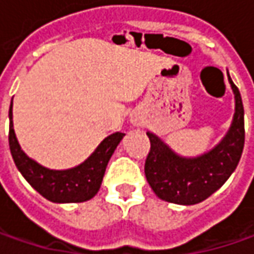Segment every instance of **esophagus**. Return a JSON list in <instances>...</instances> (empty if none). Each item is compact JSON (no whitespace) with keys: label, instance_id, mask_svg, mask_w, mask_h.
I'll return each mask as SVG.
<instances>
[{"label":"esophagus","instance_id":"obj_1","mask_svg":"<svg viewBox=\"0 0 254 254\" xmlns=\"http://www.w3.org/2000/svg\"><path fill=\"white\" fill-rule=\"evenodd\" d=\"M131 123L134 124V126H141L142 124V119L140 117V116H137V114H134V116H131Z\"/></svg>","mask_w":254,"mask_h":254}]
</instances>
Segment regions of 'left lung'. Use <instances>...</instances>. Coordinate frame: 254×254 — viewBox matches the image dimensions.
Wrapping results in <instances>:
<instances>
[{"mask_svg": "<svg viewBox=\"0 0 254 254\" xmlns=\"http://www.w3.org/2000/svg\"><path fill=\"white\" fill-rule=\"evenodd\" d=\"M229 76V73H228ZM229 83L235 94V116L229 131L210 151L199 157H181L152 132H147L151 148L147 155L145 178L155 195L178 205H195L228 181L239 164L245 145V110L239 89Z\"/></svg>", "mask_w": 254, "mask_h": 254, "instance_id": "8db88e82", "label": "left lung"}]
</instances>
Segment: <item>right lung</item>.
Segmentation results:
<instances>
[{
  "label": "right lung",
  "mask_w": 254,
  "mask_h": 254,
  "mask_svg": "<svg viewBox=\"0 0 254 254\" xmlns=\"http://www.w3.org/2000/svg\"><path fill=\"white\" fill-rule=\"evenodd\" d=\"M124 137L123 132H114L104 138L92 155L80 165L70 170L56 171L45 168L25 154L16 140L12 123V102L9 107V150L15 165L28 184L44 198L56 203L84 202L92 199L99 192L104 171L113 152Z\"/></svg>",
  "instance_id": "1"
}]
</instances>
